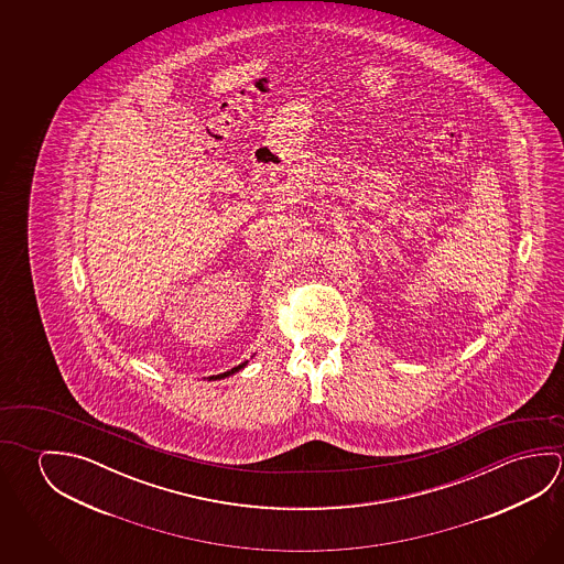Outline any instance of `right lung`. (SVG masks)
<instances>
[{"label":"right lung","mask_w":564,"mask_h":564,"mask_svg":"<svg viewBox=\"0 0 564 564\" xmlns=\"http://www.w3.org/2000/svg\"><path fill=\"white\" fill-rule=\"evenodd\" d=\"M243 366H246V364H240V366H236V368H231L230 371H226V373H220V376H213V378H210V379L228 378V376H231V373H236V371H240L241 368H243Z\"/></svg>","instance_id":"obj_1"}]
</instances>
